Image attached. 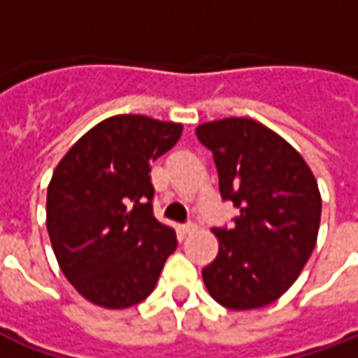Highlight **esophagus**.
I'll return each mask as SVG.
<instances>
[{"mask_svg":"<svg viewBox=\"0 0 358 358\" xmlns=\"http://www.w3.org/2000/svg\"><path fill=\"white\" fill-rule=\"evenodd\" d=\"M195 230V224H184V226H180V232L184 234V236H186V234H192Z\"/></svg>","mask_w":358,"mask_h":358,"instance_id":"obj_1","label":"esophagus"}]
</instances>
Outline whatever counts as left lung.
Segmentation results:
<instances>
[{"label":"left lung","mask_w":358,"mask_h":358,"mask_svg":"<svg viewBox=\"0 0 358 358\" xmlns=\"http://www.w3.org/2000/svg\"><path fill=\"white\" fill-rule=\"evenodd\" d=\"M218 171L224 201L240 209L234 228H215L217 259L203 268L210 297L249 310L282 297L316 245L322 199L299 151L253 118L195 128Z\"/></svg>","instance_id":"1"}]
</instances>
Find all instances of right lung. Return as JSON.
I'll use <instances>...</instances> for the list:
<instances>
[{
    "label": "right lung",
    "instance_id": "obj_1",
    "mask_svg": "<svg viewBox=\"0 0 358 358\" xmlns=\"http://www.w3.org/2000/svg\"><path fill=\"white\" fill-rule=\"evenodd\" d=\"M184 126L143 115L95 124L59 161L48 186V232L59 268L82 297L128 308L155 289L176 232L153 217L151 163Z\"/></svg>",
    "mask_w": 358,
    "mask_h": 358
}]
</instances>
